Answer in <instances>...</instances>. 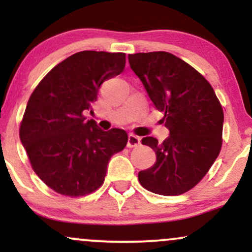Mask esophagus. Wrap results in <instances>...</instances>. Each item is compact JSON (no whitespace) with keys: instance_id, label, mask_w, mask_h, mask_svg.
Segmentation results:
<instances>
[{"instance_id":"1","label":"esophagus","mask_w":252,"mask_h":252,"mask_svg":"<svg viewBox=\"0 0 252 252\" xmlns=\"http://www.w3.org/2000/svg\"><path fill=\"white\" fill-rule=\"evenodd\" d=\"M140 141H141V138L138 137V136H136L134 134H129L128 143H126V146H128L129 148H132V147H137L138 144H140Z\"/></svg>"}]
</instances>
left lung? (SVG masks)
Here are the masks:
<instances>
[{
    "mask_svg": "<svg viewBox=\"0 0 252 252\" xmlns=\"http://www.w3.org/2000/svg\"><path fill=\"white\" fill-rule=\"evenodd\" d=\"M130 67L141 79L169 136H152L142 144L155 150L156 162L138 172L146 189L179 195L206 175L221 148L224 112L211 84L180 58L167 52L129 54Z\"/></svg>",
    "mask_w": 252,
    "mask_h": 252,
    "instance_id": "obj_1",
    "label": "left lung"
}]
</instances>
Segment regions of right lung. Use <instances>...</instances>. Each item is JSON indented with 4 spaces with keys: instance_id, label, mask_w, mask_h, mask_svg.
Returning a JSON list of instances; mask_svg holds the SVG:
<instances>
[{
    "instance_id": "1",
    "label": "right lung",
    "mask_w": 252,
    "mask_h": 252,
    "mask_svg": "<svg viewBox=\"0 0 252 252\" xmlns=\"http://www.w3.org/2000/svg\"><path fill=\"white\" fill-rule=\"evenodd\" d=\"M124 66V53L78 52L52 68L32 94L20 140L36 175L59 194L79 196L99 189L110 158L126 146V130L104 131L84 116L103 82Z\"/></svg>"
}]
</instances>
